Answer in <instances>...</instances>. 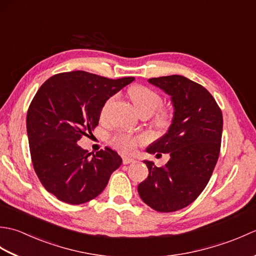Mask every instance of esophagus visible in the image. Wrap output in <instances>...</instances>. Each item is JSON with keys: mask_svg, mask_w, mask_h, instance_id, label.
I'll return each mask as SVG.
<instances>
[{"mask_svg": "<svg viewBox=\"0 0 256 256\" xmlns=\"http://www.w3.org/2000/svg\"><path fill=\"white\" fill-rule=\"evenodd\" d=\"M135 160L131 156H123V164L124 165H128V164H131V162H134Z\"/></svg>", "mask_w": 256, "mask_h": 256, "instance_id": "esophagus-1", "label": "esophagus"}]
</instances>
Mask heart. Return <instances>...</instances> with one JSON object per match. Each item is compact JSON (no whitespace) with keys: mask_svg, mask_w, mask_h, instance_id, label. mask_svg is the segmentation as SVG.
<instances>
[{"mask_svg":"<svg viewBox=\"0 0 256 256\" xmlns=\"http://www.w3.org/2000/svg\"><path fill=\"white\" fill-rule=\"evenodd\" d=\"M128 96L138 113H148L150 116H152L162 106V96L155 90L148 88V86L140 84L133 86L128 89ZM111 100L112 98L108 99L103 106L101 110L102 116L106 113V108ZM168 123H170V114L167 112H160L156 118V124L158 126H166ZM140 140H142V138H135L132 135L120 133L114 135L111 140V143L116 148L128 152L131 150Z\"/></svg>","mask_w":256,"mask_h":256,"instance_id":"heart-1","label":"heart"}]
</instances>
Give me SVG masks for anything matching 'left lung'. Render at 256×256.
Segmentation results:
<instances>
[{
  "instance_id": "1",
  "label": "left lung",
  "mask_w": 256,
  "mask_h": 256,
  "mask_svg": "<svg viewBox=\"0 0 256 256\" xmlns=\"http://www.w3.org/2000/svg\"><path fill=\"white\" fill-rule=\"evenodd\" d=\"M148 82L170 96L174 116L168 131L146 152L168 153L170 158L164 167L144 160L148 177L138 192L150 208L172 212L192 204L208 184L220 153L224 118L210 92L186 77L166 76Z\"/></svg>"
}]
</instances>
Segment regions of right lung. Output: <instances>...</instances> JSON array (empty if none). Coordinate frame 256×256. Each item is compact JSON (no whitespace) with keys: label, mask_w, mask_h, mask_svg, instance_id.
<instances>
[{"label":"right lung","mask_w":256,"mask_h":256,"mask_svg":"<svg viewBox=\"0 0 256 256\" xmlns=\"http://www.w3.org/2000/svg\"><path fill=\"white\" fill-rule=\"evenodd\" d=\"M134 79L78 70L52 76L36 92L26 118L32 166L42 186L60 201L80 204L94 199L121 166L116 150L106 148L90 157L77 142L99 124L104 103Z\"/></svg>","instance_id":"obj_1"}]
</instances>
